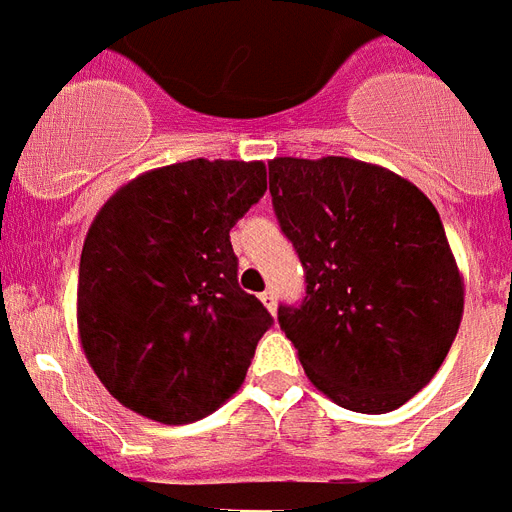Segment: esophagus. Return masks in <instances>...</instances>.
<instances>
[{"label":"esophagus","mask_w":512,"mask_h":512,"mask_svg":"<svg viewBox=\"0 0 512 512\" xmlns=\"http://www.w3.org/2000/svg\"><path fill=\"white\" fill-rule=\"evenodd\" d=\"M261 304L267 306L269 312L275 314L277 312V293H275V290H264V293H261Z\"/></svg>","instance_id":"1"}]
</instances>
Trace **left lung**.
I'll return each instance as SVG.
<instances>
[{"mask_svg":"<svg viewBox=\"0 0 512 512\" xmlns=\"http://www.w3.org/2000/svg\"><path fill=\"white\" fill-rule=\"evenodd\" d=\"M269 192L306 269L277 320L306 378L338 407L383 415L431 383L455 341L463 272L423 190L378 163L272 158Z\"/></svg>","mask_w":512,"mask_h":512,"instance_id":"left-lung-1","label":"left lung"}]
</instances>
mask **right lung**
Here are the masks:
<instances>
[{"label":"right lung","mask_w":512,"mask_h":512,"mask_svg":"<svg viewBox=\"0 0 512 512\" xmlns=\"http://www.w3.org/2000/svg\"><path fill=\"white\" fill-rule=\"evenodd\" d=\"M264 190V161L192 158L102 203L81 251L76 330L126 410L195 423L243 386L272 317L237 285L230 230Z\"/></svg>","instance_id":"right-lung-1"}]
</instances>
